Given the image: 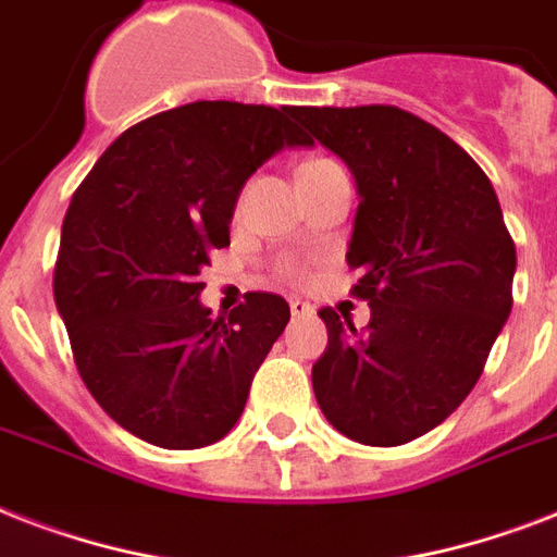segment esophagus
Segmentation results:
<instances>
[{
	"label": "esophagus",
	"mask_w": 557,
	"mask_h": 557,
	"mask_svg": "<svg viewBox=\"0 0 557 557\" xmlns=\"http://www.w3.org/2000/svg\"><path fill=\"white\" fill-rule=\"evenodd\" d=\"M288 309H292V314H295V318H309V314L314 312V306L306 304V300H300V297L288 300Z\"/></svg>",
	"instance_id": "34e87169"
}]
</instances>
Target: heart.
I'll return each instance as SVG.
<instances>
[{"label": "heart", "instance_id": "b5f03b06", "mask_svg": "<svg viewBox=\"0 0 557 557\" xmlns=\"http://www.w3.org/2000/svg\"><path fill=\"white\" fill-rule=\"evenodd\" d=\"M326 168H335V161L309 159V161H304V164H300L297 176H300V173H318V170H326ZM280 274H283V277H297V265H295V262H280Z\"/></svg>", "mask_w": 557, "mask_h": 557}]
</instances>
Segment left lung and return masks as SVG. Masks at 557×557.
Segmentation results:
<instances>
[{"label":"left lung","instance_id":"1","mask_svg":"<svg viewBox=\"0 0 557 557\" xmlns=\"http://www.w3.org/2000/svg\"><path fill=\"white\" fill-rule=\"evenodd\" d=\"M292 115L356 176L347 262L372 314L358 332L321 309L330 344L312 367L314 398L349 440L405 445L462 405L511 312L518 253L500 201L480 164L413 112Z\"/></svg>","mask_w":557,"mask_h":557}]
</instances>
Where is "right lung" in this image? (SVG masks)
I'll use <instances>...</instances> for the list:
<instances>
[{
  "mask_svg": "<svg viewBox=\"0 0 557 557\" xmlns=\"http://www.w3.org/2000/svg\"><path fill=\"white\" fill-rule=\"evenodd\" d=\"M292 112L234 100L159 112L109 144L65 210L54 300L74 364L95 401L150 445L222 440L292 318L269 292L219 318L199 304L245 182L283 147L312 144Z\"/></svg>",
  "mask_w": 557,
  "mask_h": 557,
  "instance_id": "right-lung-1",
  "label": "right lung"
}]
</instances>
